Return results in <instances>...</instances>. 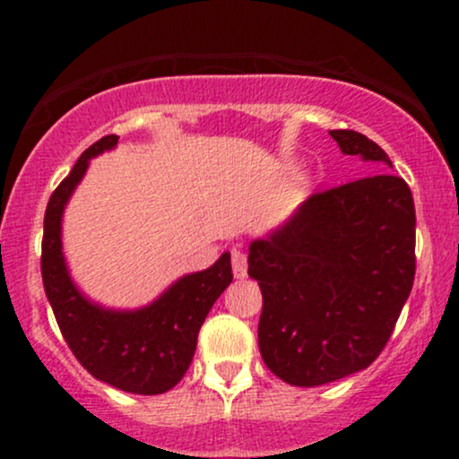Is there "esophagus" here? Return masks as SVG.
Returning a JSON list of instances; mask_svg holds the SVG:
<instances>
[{
	"mask_svg": "<svg viewBox=\"0 0 459 459\" xmlns=\"http://www.w3.org/2000/svg\"><path fill=\"white\" fill-rule=\"evenodd\" d=\"M230 261H233V273L235 278L244 281L247 276V259H246V252L241 247H233L230 250Z\"/></svg>",
	"mask_w": 459,
	"mask_h": 459,
	"instance_id": "obj_1",
	"label": "esophagus"
}]
</instances>
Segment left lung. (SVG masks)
<instances>
[{
  "label": "left lung",
  "mask_w": 459,
  "mask_h": 459,
  "mask_svg": "<svg viewBox=\"0 0 459 459\" xmlns=\"http://www.w3.org/2000/svg\"><path fill=\"white\" fill-rule=\"evenodd\" d=\"M343 155L393 168L358 131H330ZM414 200L393 172L313 194L247 247L259 281V350L273 376L321 386L380 356L414 282Z\"/></svg>",
  "instance_id": "obj_1"
}]
</instances>
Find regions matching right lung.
<instances>
[{
	"label": "right lung",
	"mask_w": 459,
	"mask_h": 459,
	"mask_svg": "<svg viewBox=\"0 0 459 459\" xmlns=\"http://www.w3.org/2000/svg\"><path fill=\"white\" fill-rule=\"evenodd\" d=\"M116 144L118 135L94 142L51 194L45 212L40 270L62 336L82 367L125 393L161 394L186 376L200 325L233 281L230 252H224L207 270L181 276L146 307L108 308L88 298L68 272L62 250V215L91 160Z\"/></svg>",
	"instance_id": "right-lung-1"
}]
</instances>
